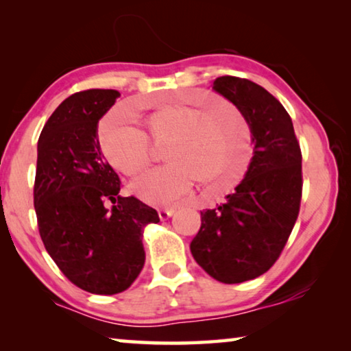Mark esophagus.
Returning a JSON list of instances; mask_svg holds the SVG:
<instances>
[{
    "mask_svg": "<svg viewBox=\"0 0 351 351\" xmlns=\"http://www.w3.org/2000/svg\"><path fill=\"white\" fill-rule=\"evenodd\" d=\"M173 213H175V209H159L158 210V215L161 219H167L173 215Z\"/></svg>",
    "mask_w": 351,
    "mask_h": 351,
    "instance_id": "1",
    "label": "esophagus"
}]
</instances>
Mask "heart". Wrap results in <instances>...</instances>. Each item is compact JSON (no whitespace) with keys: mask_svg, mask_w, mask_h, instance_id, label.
I'll list each match as a JSON object with an SVG mask.
<instances>
[{"mask_svg":"<svg viewBox=\"0 0 351 351\" xmlns=\"http://www.w3.org/2000/svg\"><path fill=\"white\" fill-rule=\"evenodd\" d=\"M145 132L108 119L99 132L100 148L112 167L138 176L156 156L151 144L165 147L169 164L133 182L132 190L153 206H169L186 193L193 180L209 184L217 197L232 192L245 180L254 158L246 119L223 99L178 94L144 112Z\"/></svg>","mask_w":351,"mask_h":351,"instance_id":"b5f03b06","label":"heart"}]
</instances>
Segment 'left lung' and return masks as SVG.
Returning a JSON list of instances; mask_svg holds the SVG:
<instances>
[{"instance_id":"8db88e82","label":"left lung","mask_w":351,"mask_h":351,"mask_svg":"<svg viewBox=\"0 0 351 351\" xmlns=\"http://www.w3.org/2000/svg\"><path fill=\"white\" fill-rule=\"evenodd\" d=\"M213 90L245 116L254 158L226 203L201 212L190 251L207 274L230 285L265 274L280 257L300 210L302 152L288 111L263 86L223 75Z\"/></svg>"}]
</instances>
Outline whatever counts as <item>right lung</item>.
<instances>
[{
  "mask_svg": "<svg viewBox=\"0 0 351 351\" xmlns=\"http://www.w3.org/2000/svg\"><path fill=\"white\" fill-rule=\"evenodd\" d=\"M119 96L86 90L63 100L41 130L34 182L47 254L71 283L104 295L132 287L145 263L144 230L159 221L153 207L119 197L121 180L100 153L97 122Z\"/></svg>",
  "mask_w": 351,
  "mask_h": 351,
  "instance_id": "1",
  "label": "right lung"
}]
</instances>
